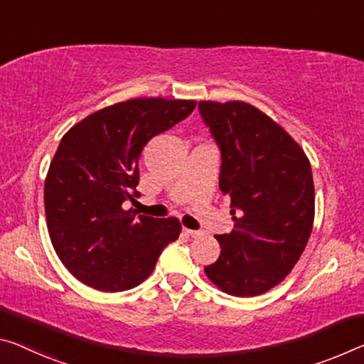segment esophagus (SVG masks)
Instances as JSON below:
<instances>
[{"instance_id":"34e87169","label":"esophagus","mask_w":364,"mask_h":364,"mask_svg":"<svg viewBox=\"0 0 364 364\" xmlns=\"http://www.w3.org/2000/svg\"><path fill=\"white\" fill-rule=\"evenodd\" d=\"M183 232L186 233L188 236H193V238H196V236H200V235H203V232H199V230H189V228H183Z\"/></svg>"}]
</instances>
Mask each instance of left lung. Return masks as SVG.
Returning <instances> with one entry per match:
<instances>
[{
  "label": "left lung",
  "instance_id": "1",
  "mask_svg": "<svg viewBox=\"0 0 364 364\" xmlns=\"http://www.w3.org/2000/svg\"><path fill=\"white\" fill-rule=\"evenodd\" d=\"M222 154L218 186L230 199L232 233L204 267L233 296H256L291 272L313 232L314 183L306 154L288 132L246 102H199ZM239 217H235V213Z\"/></svg>",
  "mask_w": 364,
  "mask_h": 364
}]
</instances>
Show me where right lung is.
I'll list each match as a JSON object with an SVG mask.
<instances>
[{
	"instance_id": "obj_1",
	"label": "right lung",
	"mask_w": 364,
	"mask_h": 364,
	"mask_svg": "<svg viewBox=\"0 0 364 364\" xmlns=\"http://www.w3.org/2000/svg\"><path fill=\"white\" fill-rule=\"evenodd\" d=\"M194 108L196 100L132 99L89 114L63 136L45 180V215L58 257L82 284L109 293L134 288L178 240V218L136 217L123 203L137 196L146 144Z\"/></svg>"
}]
</instances>
